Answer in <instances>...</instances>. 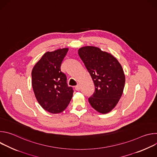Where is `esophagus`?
<instances>
[{
  "instance_id": "34e87169",
  "label": "esophagus",
  "mask_w": 157,
  "mask_h": 157,
  "mask_svg": "<svg viewBox=\"0 0 157 157\" xmlns=\"http://www.w3.org/2000/svg\"><path fill=\"white\" fill-rule=\"evenodd\" d=\"M75 89L76 91H79V89H80V88H81V87H80V85L79 84H78L77 86H75Z\"/></svg>"
}]
</instances>
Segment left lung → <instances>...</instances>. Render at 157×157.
Returning <instances> with one entry per match:
<instances>
[{"mask_svg":"<svg viewBox=\"0 0 157 157\" xmlns=\"http://www.w3.org/2000/svg\"><path fill=\"white\" fill-rule=\"evenodd\" d=\"M78 54L95 86L94 94L88 99L89 104L100 113H109L123 93L125 78L122 66L113 55L98 47H82Z\"/></svg>","mask_w":157,"mask_h":157,"instance_id":"8db88e82","label":"left lung"}]
</instances>
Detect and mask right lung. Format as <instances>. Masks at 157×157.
I'll list each match as a JSON object with an SVG mask.
<instances>
[{
    "label": "right lung",
    "instance_id": "add662e5",
    "mask_svg": "<svg viewBox=\"0 0 157 157\" xmlns=\"http://www.w3.org/2000/svg\"><path fill=\"white\" fill-rule=\"evenodd\" d=\"M68 48L44 53L32 71L33 90L40 105L52 114L63 112L68 105L73 94V87L61 71L62 61Z\"/></svg>",
    "mask_w": 157,
    "mask_h": 157
}]
</instances>
